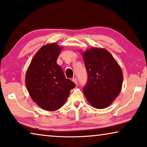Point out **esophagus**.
Segmentation results:
<instances>
[{
    "instance_id": "34e87169",
    "label": "esophagus",
    "mask_w": 147,
    "mask_h": 147,
    "mask_svg": "<svg viewBox=\"0 0 147 147\" xmlns=\"http://www.w3.org/2000/svg\"><path fill=\"white\" fill-rule=\"evenodd\" d=\"M72 81L75 84H78V80H77V79H76V78H73V79H72Z\"/></svg>"
}]
</instances>
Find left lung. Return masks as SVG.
<instances>
[{
	"instance_id": "obj_1",
	"label": "left lung",
	"mask_w": 147,
	"mask_h": 147,
	"mask_svg": "<svg viewBox=\"0 0 147 147\" xmlns=\"http://www.w3.org/2000/svg\"><path fill=\"white\" fill-rule=\"evenodd\" d=\"M88 80L83 88L87 100L96 108H105L119 95L123 85V73L105 49L93 48L83 54Z\"/></svg>"
}]
</instances>
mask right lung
<instances>
[{"mask_svg": "<svg viewBox=\"0 0 147 147\" xmlns=\"http://www.w3.org/2000/svg\"><path fill=\"white\" fill-rule=\"evenodd\" d=\"M61 48L56 43L41 47L30 65L26 74V86L35 102L47 111H55L63 105L76 86L65 78L56 61Z\"/></svg>", "mask_w": 147, "mask_h": 147, "instance_id": "add662e5", "label": "right lung"}]
</instances>
